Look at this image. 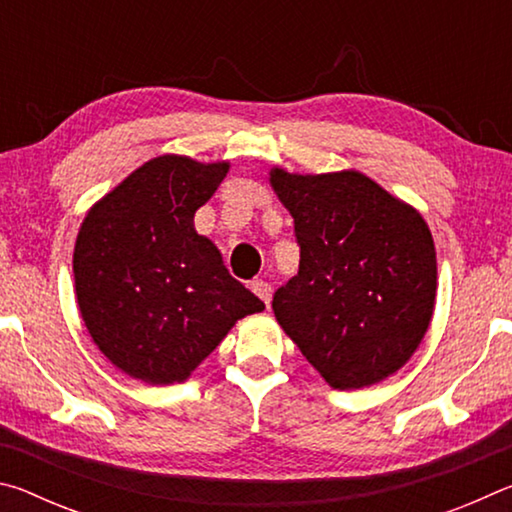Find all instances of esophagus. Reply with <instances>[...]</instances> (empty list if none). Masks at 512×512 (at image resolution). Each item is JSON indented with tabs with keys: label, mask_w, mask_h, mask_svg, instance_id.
Returning <instances> with one entry per match:
<instances>
[{
	"label": "esophagus",
	"mask_w": 512,
	"mask_h": 512,
	"mask_svg": "<svg viewBox=\"0 0 512 512\" xmlns=\"http://www.w3.org/2000/svg\"><path fill=\"white\" fill-rule=\"evenodd\" d=\"M250 289H253V293L257 298H262L266 305L268 302H271V296H273V289H271V284L268 282H264V280H253V284H250Z\"/></svg>",
	"instance_id": "esophagus-1"
}]
</instances>
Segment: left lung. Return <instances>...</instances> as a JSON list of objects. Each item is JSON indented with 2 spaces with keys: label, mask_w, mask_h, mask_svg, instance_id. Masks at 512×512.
Returning a JSON list of instances; mask_svg holds the SVG:
<instances>
[{
  "label": "left lung",
  "mask_w": 512,
  "mask_h": 512,
  "mask_svg": "<svg viewBox=\"0 0 512 512\" xmlns=\"http://www.w3.org/2000/svg\"><path fill=\"white\" fill-rule=\"evenodd\" d=\"M293 216L298 275L275 291L277 323L332 388L372 386L427 334L436 248L422 216L359 171H271Z\"/></svg>",
  "instance_id": "8db88e82"
}]
</instances>
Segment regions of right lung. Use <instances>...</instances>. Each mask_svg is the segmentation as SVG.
Instances as JSON below:
<instances>
[{
	"instance_id": "add662e5",
	"label": "right lung",
	"mask_w": 512,
	"mask_h": 512,
	"mask_svg": "<svg viewBox=\"0 0 512 512\" xmlns=\"http://www.w3.org/2000/svg\"><path fill=\"white\" fill-rule=\"evenodd\" d=\"M228 162L160 155L92 207L74 246L76 300L92 341L151 386L185 381L264 302L223 266L194 214Z\"/></svg>"
}]
</instances>
